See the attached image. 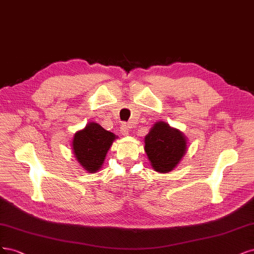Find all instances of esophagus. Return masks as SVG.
<instances>
[{
	"label": "esophagus",
	"mask_w": 254,
	"mask_h": 254,
	"mask_svg": "<svg viewBox=\"0 0 254 254\" xmlns=\"http://www.w3.org/2000/svg\"><path fill=\"white\" fill-rule=\"evenodd\" d=\"M120 130H121V134L124 135V136H127V135H129V127H128L127 125L121 126Z\"/></svg>",
	"instance_id": "34e87169"
}]
</instances>
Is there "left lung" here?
<instances>
[{
	"mask_svg": "<svg viewBox=\"0 0 254 254\" xmlns=\"http://www.w3.org/2000/svg\"><path fill=\"white\" fill-rule=\"evenodd\" d=\"M187 137L181 130L158 121L144 137V152L153 170L169 173L182 161L188 150Z\"/></svg>",
	"mask_w": 254,
	"mask_h": 254,
	"instance_id": "left-lung-1",
	"label": "left lung"
}]
</instances>
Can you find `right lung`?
Instances as JSON below:
<instances>
[{
  "label": "right lung",
  "mask_w": 254,
  "mask_h": 254,
  "mask_svg": "<svg viewBox=\"0 0 254 254\" xmlns=\"http://www.w3.org/2000/svg\"><path fill=\"white\" fill-rule=\"evenodd\" d=\"M117 138L96 122H88L73 135L71 150L81 167L88 173H96L102 168L106 154Z\"/></svg>",
  "instance_id": "right-lung-1"
}]
</instances>
